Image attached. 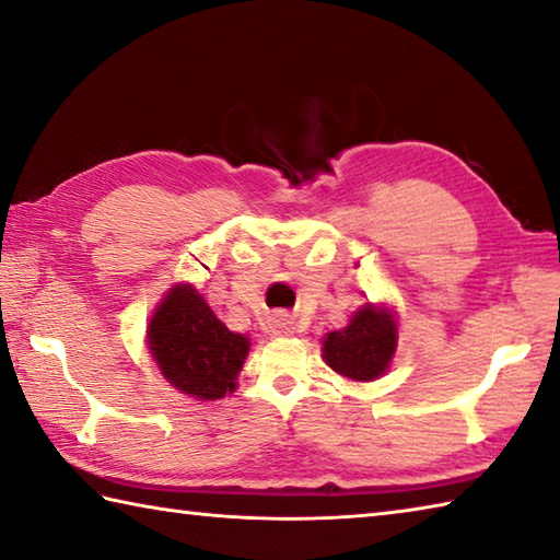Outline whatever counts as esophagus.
Instances as JSON below:
<instances>
[{"label": "esophagus", "mask_w": 560, "mask_h": 560, "mask_svg": "<svg viewBox=\"0 0 560 560\" xmlns=\"http://www.w3.org/2000/svg\"><path fill=\"white\" fill-rule=\"evenodd\" d=\"M270 329L276 336H290L294 334V322L290 314H272L270 319Z\"/></svg>", "instance_id": "1"}]
</instances>
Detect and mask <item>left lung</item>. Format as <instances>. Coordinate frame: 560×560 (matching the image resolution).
Listing matches in <instances>:
<instances>
[{"label":"left lung","instance_id":"8db88e82","mask_svg":"<svg viewBox=\"0 0 560 560\" xmlns=\"http://www.w3.org/2000/svg\"><path fill=\"white\" fill-rule=\"evenodd\" d=\"M397 312L389 304L365 302L343 329L322 339L324 363L346 380L373 383L387 373L397 351Z\"/></svg>","mask_w":560,"mask_h":560}]
</instances>
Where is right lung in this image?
Wrapping results in <instances>:
<instances>
[{"label":"right lung","instance_id":"obj_1","mask_svg":"<svg viewBox=\"0 0 560 560\" xmlns=\"http://www.w3.org/2000/svg\"><path fill=\"white\" fill-rule=\"evenodd\" d=\"M145 346L161 375L197 402L236 389L250 339L231 331L192 282H175L145 326Z\"/></svg>","mask_w":560,"mask_h":560}]
</instances>
